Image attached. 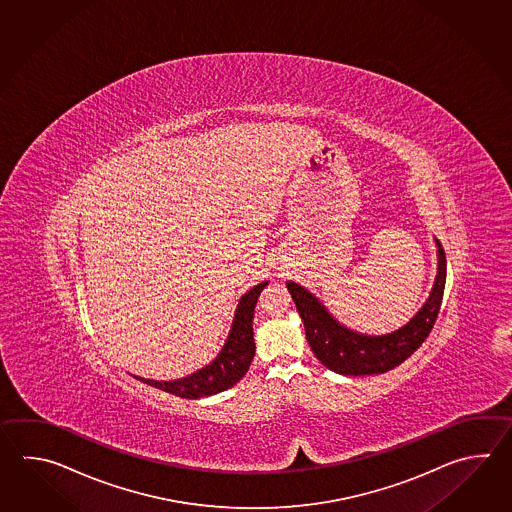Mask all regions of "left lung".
I'll return each instance as SVG.
<instances>
[{"label": "left lung", "instance_id": "8db88e82", "mask_svg": "<svg viewBox=\"0 0 512 512\" xmlns=\"http://www.w3.org/2000/svg\"><path fill=\"white\" fill-rule=\"evenodd\" d=\"M435 243L439 254V267L430 298L406 326L390 335L368 337L340 326L313 294L305 291L298 283L287 282V289L304 320L305 338L316 359L340 375H375L386 373L403 364L430 335L443 302L446 258L443 245L439 240H435Z\"/></svg>", "mask_w": 512, "mask_h": 512}]
</instances>
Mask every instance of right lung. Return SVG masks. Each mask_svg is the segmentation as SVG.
I'll return each mask as SVG.
<instances>
[{"instance_id":"add662e5","label":"right lung","mask_w":512,"mask_h":512,"mask_svg":"<svg viewBox=\"0 0 512 512\" xmlns=\"http://www.w3.org/2000/svg\"><path fill=\"white\" fill-rule=\"evenodd\" d=\"M265 285L267 282H261L260 285L252 287L245 296H241L229 338L210 366L179 381L159 382L139 379V377L137 379L163 392L174 393L183 399H199V397L225 392L230 386L240 382L241 377L249 370L254 357L256 346H254L252 318H254V307L258 302V296Z\"/></svg>"}]
</instances>
